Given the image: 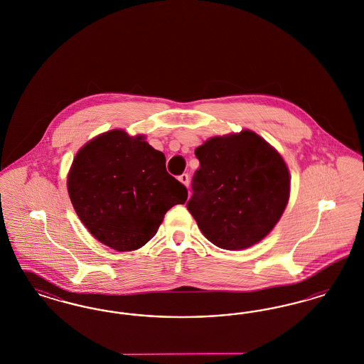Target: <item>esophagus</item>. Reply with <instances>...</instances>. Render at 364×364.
Masks as SVG:
<instances>
[{"label":"esophagus","instance_id":"esophagus-1","mask_svg":"<svg viewBox=\"0 0 364 364\" xmlns=\"http://www.w3.org/2000/svg\"><path fill=\"white\" fill-rule=\"evenodd\" d=\"M178 180H180L181 184H184L186 187H188V184H190V177H188V174H181V176L178 177Z\"/></svg>","mask_w":364,"mask_h":364}]
</instances>
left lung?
I'll list each match as a JSON object with an SVG mask.
<instances>
[{
	"mask_svg": "<svg viewBox=\"0 0 364 364\" xmlns=\"http://www.w3.org/2000/svg\"><path fill=\"white\" fill-rule=\"evenodd\" d=\"M195 156L200 169L187 208L208 242L237 251L263 240L289 202L282 156L251 129L211 136Z\"/></svg>",
	"mask_w": 364,
	"mask_h": 364,
	"instance_id": "1",
	"label": "left lung"
}]
</instances>
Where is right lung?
Segmentation results:
<instances>
[{
    "label": "right lung",
    "mask_w": 364,
    "mask_h": 364,
    "mask_svg": "<svg viewBox=\"0 0 364 364\" xmlns=\"http://www.w3.org/2000/svg\"><path fill=\"white\" fill-rule=\"evenodd\" d=\"M165 156L144 135L110 129L88 140L72 161L67 188L87 230L105 245L135 251L158 230L166 211L184 205L187 188L166 172Z\"/></svg>",
    "instance_id": "1"
}]
</instances>
